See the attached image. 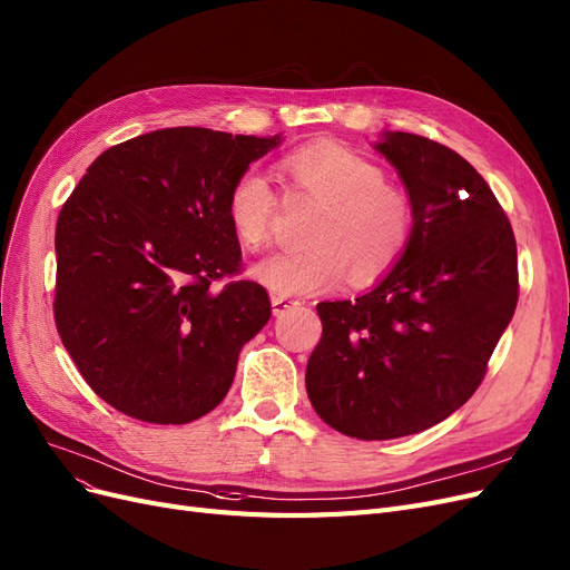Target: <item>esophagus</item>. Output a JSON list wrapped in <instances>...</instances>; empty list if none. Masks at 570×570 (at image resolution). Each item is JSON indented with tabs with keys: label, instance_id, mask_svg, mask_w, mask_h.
<instances>
[{
	"label": "esophagus",
	"instance_id": "1",
	"mask_svg": "<svg viewBox=\"0 0 570 570\" xmlns=\"http://www.w3.org/2000/svg\"><path fill=\"white\" fill-rule=\"evenodd\" d=\"M271 306H273V316H283V313L289 311L292 306H299V299H289V297H281V294H273Z\"/></svg>",
	"mask_w": 570,
	"mask_h": 570
}]
</instances>
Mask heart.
<instances>
[{"instance_id": "b5f03b06", "label": "heart", "mask_w": 570, "mask_h": 570, "mask_svg": "<svg viewBox=\"0 0 570 570\" xmlns=\"http://www.w3.org/2000/svg\"><path fill=\"white\" fill-rule=\"evenodd\" d=\"M287 198L321 203L308 219L306 247L276 252L252 266V278L281 297L372 283L394 268L412 238L410 195L384 181V169L344 144L321 141L278 163ZM278 212V193L257 169H245L226 198V219L243 247L257 252Z\"/></svg>"}]
</instances>
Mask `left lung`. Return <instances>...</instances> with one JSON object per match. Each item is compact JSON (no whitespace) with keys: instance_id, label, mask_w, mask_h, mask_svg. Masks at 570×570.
I'll list each match as a JSON object with an SVG mask.
<instances>
[{"instance_id":"left-lung-1","label":"left lung","mask_w":570,"mask_h":570,"mask_svg":"<svg viewBox=\"0 0 570 570\" xmlns=\"http://www.w3.org/2000/svg\"><path fill=\"white\" fill-rule=\"evenodd\" d=\"M375 148L405 184L412 238L363 297L316 306L306 365L313 410L361 441L417 434L472 399L519 299L514 230L483 176L417 134Z\"/></svg>"}]
</instances>
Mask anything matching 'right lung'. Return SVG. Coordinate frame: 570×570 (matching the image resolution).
I'll return each instance as SVG.
<instances>
[{"label":"right lung","mask_w":570,"mask_h":570,"mask_svg":"<svg viewBox=\"0 0 570 570\" xmlns=\"http://www.w3.org/2000/svg\"><path fill=\"white\" fill-rule=\"evenodd\" d=\"M281 134L171 127L89 165L56 224L58 335L87 384L129 417L186 424L217 407L240 348L271 318L240 273L233 181Z\"/></svg>","instance_id":"obj_1"}]
</instances>
